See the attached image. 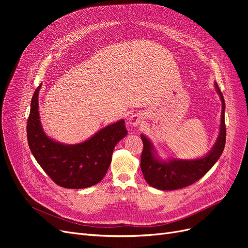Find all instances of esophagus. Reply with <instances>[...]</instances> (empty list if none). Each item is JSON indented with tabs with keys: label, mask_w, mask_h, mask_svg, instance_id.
<instances>
[{
	"label": "esophagus",
	"mask_w": 248,
	"mask_h": 248,
	"mask_svg": "<svg viewBox=\"0 0 248 248\" xmlns=\"http://www.w3.org/2000/svg\"><path fill=\"white\" fill-rule=\"evenodd\" d=\"M144 120V116H142L141 113H136L133 114L131 117L128 119V124H131V126L133 127H138L140 125V124Z\"/></svg>",
	"instance_id": "34e87169"
}]
</instances>
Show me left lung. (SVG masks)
Returning a JSON list of instances; mask_svg holds the SVG:
<instances>
[{
    "label": "left lung",
    "mask_w": 248,
    "mask_h": 248,
    "mask_svg": "<svg viewBox=\"0 0 248 248\" xmlns=\"http://www.w3.org/2000/svg\"><path fill=\"white\" fill-rule=\"evenodd\" d=\"M214 85L222 103L219 135L211 150L203 157L191 160L172 157L162 159L153 141L144 134L140 135L141 140L144 142V150L140 157V169L150 186L162 191H171L187 187L202 178L220 158L224 150L226 140L224 120L225 102L217 83L214 82Z\"/></svg>",
    "instance_id": "1"
}]
</instances>
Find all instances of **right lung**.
Returning a JSON list of instances; mask_svg holds the SVG:
<instances>
[{
  "instance_id": "obj_1",
  "label": "right lung",
  "mask_w": 248,
  "mask_h": 248,
  "mask_svg": "<svg viewBox=\"0 0 248 248\" xmlns=\"http://www.w3.org/2000/svg\"><path fill=\"white\" fill-rule=\"evenodd\" d=\"M41 86L33 94L27 123L28 144L34 158L61 187L83 189L99 183L108 170L114 147L127 134L124 120L107 125L78 144H63L48 137L41 124L38 102Z\"/></svg>"
}]
</instances>
